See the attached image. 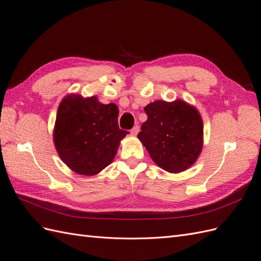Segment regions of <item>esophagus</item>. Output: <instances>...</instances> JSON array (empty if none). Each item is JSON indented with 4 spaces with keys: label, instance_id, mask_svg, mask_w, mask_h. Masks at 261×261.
<instances>
[{
    "label": "esophagus",
    "instance_id": "1",
    "mask_svg": "<svg viewBox=\"0 0 261 261\" xmlns=\"http://www.w3.org/2000/svg\"><path fill=\"white\" fill-rule=\"evenodd\" d=\"M139 126L138 125H136V126H134V127H133V129L130 130V134H132V135L133 136H136L137 135V134L139 133Z\"/></svg>",
    "mask_w": 261,
    "mask_h": 261
}]
</instances>
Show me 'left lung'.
I'll use <instances>...</instances> for the list:
<instances>
[{"mask_svg":"<svg viewBox=\"0 0 261 261\" xmlns=\"http://www.w3.org/2000/svg\"><path fill=\"white\" fill-rule=\"evenodd\" d=\"M145 112L148 118L137 137L153 162L169 173L191 168L203 146V123L198 110L176 99L150 102Z\"/></svg>","mask_w":261,"mask_h":261,"instance_id":"left-lung-1","label":"left lung"}]
</instances>
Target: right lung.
Masks as SVG:
<instances>
[{
    "label": "right lung",
    "instance_id": "1",
    "mask_svg": "<svg viewBox=\"0 0 261 261\" xmlns=\"http://www.w3.org/2000/svg\"><path fill=\"white\" fill-rule=\"evenodd\" d=\"M118 108L96 96L68 93L58 108L53 129L55 149L67 167L92 176L111 164L121 140L129 134L117 124Z\"/></svg>",
    "mask_w": 261,
    "mask_h": 261
}]
</instances>
